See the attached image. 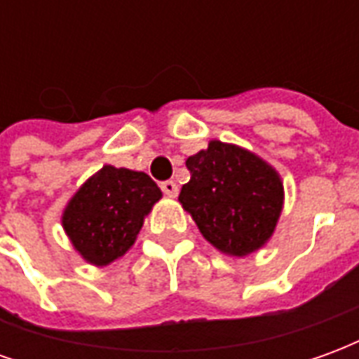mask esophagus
<instances>
[{"label": "esophagus", "instance_id": "34e87169", "mask_svg": "<svg viewBox=\"0 0 359 359\" xmlns=\"http://www.w3.org/2000/svg\"><path fill=\"white\" fill-rule=\"evenodd\" d=\"M161 190H163V194H167L169 198H175V196L179 194V187H177V182H172V180H163V182H161Z\"/></svg>", "mask_w": 359, "mask_h": 359}]
</instances>
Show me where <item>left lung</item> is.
Listing matches in <instances>:
<instances>
[{"label":"left lung","mask_w":359,"mask_h":359,"mask_svg":"<svg viewBox=\"0 0 359 359\" xmlns=\"http://www.w3.org/2000/svg\"><path fill=\"white\" fill-rule=\"evenodd\" d=\"M190 180L179 202L211 246L244 257L269 241L283 211L278 172L248 149L211 140L187 159Z\"/></svg>","instance_id":"8db88e82"}]
</instances>
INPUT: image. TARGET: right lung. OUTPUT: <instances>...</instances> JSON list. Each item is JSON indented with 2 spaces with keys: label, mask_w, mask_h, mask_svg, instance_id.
Returning a JSON list of instances; mask_svg holds the SVG:
<instances>
[{
  "label": "right lung",
  "mask_w": 359,
  "mask_h": 359,
  "mask_svg": "<svg viewBox=\"0 0 359 359\" xmlns=\"http://www.w3.org/2000/svg\"><path fill=\"white\" fill-rule=\"evenodd\" d=\"M159 198L146 172L103 165L69 200L61 223L74 250L103 267L130 250Z\"/></svg>",
  "instance_id": "1"
}]
</instances>
